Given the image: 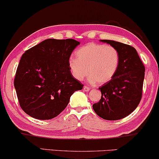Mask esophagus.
Here are the masks:
<instances>
[{
  "label": "esophagus",
  "instance_id": "obj_1",
  "mask_svg": "<svg viewBox=\"0 0 159 159\" xmlns=\"http://www.w3.org/2000/svg\"><path fill=\"white\" fill-rule=\"evenodd\" d=\"M83 89H84V91H89L90 88L89 87H88V86H86V85H84V88H83Z\"/></svg>",
  "mask_w": 159,
  "mask_h": 159
}]
</instances>
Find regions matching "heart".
I'll return each mask as SVG.
<instances>
[{"instance_id": "b5f03b06", "label": "heart", "mask_w": 159, "mask_h": 159, "mask_svg": "<svg viewBox=\"0 0 159 159\" xmlns=\"http://www.w3.org/2000/svg\"><path fill=\"white\" fill-rule=\"evenodd\" d=\"M76 57H71L69 66L73 77L82 80L88 75L90 82L104 84L116 74L120 63V54L110 45L90 43L80 47Z\"/></svg>"}]
</instances>
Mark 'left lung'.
I'll return each mask as SVG.
<instances>
[{
  "label": "left lung",
  "mask_w": 159,
  "mask_h": 159,
  "mask_svg": "<svg viewBox=\"0 0 159 159\" xmlns=\"http://www.w3.org/2000/svg\"><path fill=\"white\" fill-rule=\"evenodd\" d=\"M101 41L117 49L120 63L112 79L99 88L102 97L93 108L105 120H120L131 114L141 101L145 68L133 47L115 41Z\"/></svg>",
  "instance_id": "obj_1"
}]
</instances>
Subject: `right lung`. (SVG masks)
Here are the masks:
<instances>
[{"label": "right lung", "mask_w": 159, "mask_h": 159, "mask_svg": "<svg viewBox=\"0 0 159 159\" xmlns=\"http://www.w3.org/2000/svg\"><path fill=\"white\" fill-rule=\"evenodd\" d=\"M80 42L49 39L23 53L14 80L20 106L39 120L57 116L83 84L71 75L69 61Z\"/></svg>", "instance_id": "1"}]
</instances>
